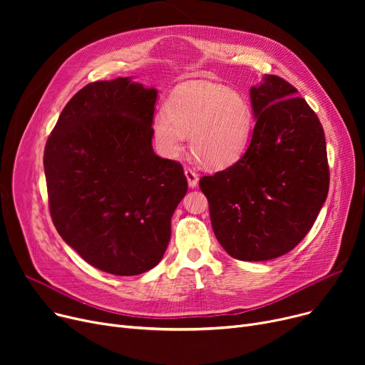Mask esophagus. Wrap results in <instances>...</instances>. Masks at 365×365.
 Here are the masks:
<instances>
[{
	"mask_svg": "<svg viewBox=\"0 0 365 365\" xmlns=\"http://www.w3.org/2000/svg\"><path fill=\"white\" fill-rule=\"evenodd\" d=\"M185 176H186L187 185H189L190 187H195V186L198 185V175H197V173H195L194 170L186 168V170H185Z\"/></svg>",
	"mask_w": 365,
	"mask_h": 365,
	"instance_id": "34e87169",
	"label": "esophagus"
}]
</instances>
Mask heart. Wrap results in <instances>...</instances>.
<instances>
[{
  "label": "heart",
  "mask_w": 365,
  "mask_h": 365,
  "mask_svg": "<svg viewBox=\"0 0 365 365\" xmlns=\"http://www.w3.org/2000/svg\"><path fill=\"white\" fill-rule=\"evenodd\" d=\"M253 130V109L244 94L210 83H189L171 94L165 115L152 123L153 138L167 158L183 150L189 136L194 157L208 168H226L244 153Z\"/></svg>",
  "instance_id": "1"
}]
</instances>
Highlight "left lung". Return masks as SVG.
<instances>
[{
    "instance_id": "8db88e82",
    "label": "left lung",
    "mask_w": 365,
    "mask_h": 365,
    "mask_svg": "<svg viewBox=\"0 0 365 365\" xmlns=\"http://www.w3.org/2000/svg\"><path fill=\"white\" fill-rule=\"evenodd\" d=\"M277 75L252 87L256 124L244 155L200 179L215 235L229 256L262 262L289 253L327 200V146L317 113Z\"/></svg>"
}]
</instances>
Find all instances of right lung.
Instances as JSON below:
<instances>
[{
	"label": "right lung",
	"mask_w": 365,
	"mask_h": 365,
	"mask_svg": "<svg viewBox=\"0 0 365 365\" xmlns=\"http://www.w3.org/2000/svg\"><path fill=\"white\" fill-rule=\"evenodd\" d=\"M157 93L130 78L91 83L66 103L44 149L57 232L112 275L160 263L187 190L183 167L152 149Z\"/></svg>",
	"instance_id": "right-lung-1"
}]
</instances>
